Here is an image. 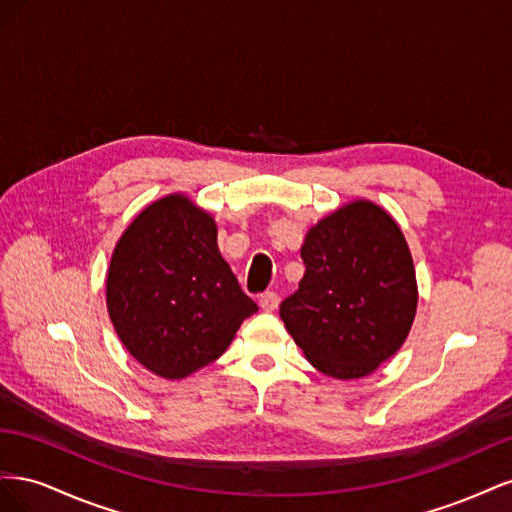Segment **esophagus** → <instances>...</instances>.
I'll use <instances>...</instances> for the list:
<instances>
[{
  "label": "esophagus",
  "mask_w": 512,
  "mask_h": 512,
  "mask_svg": "<svg viewBox=\"0 0 512 512\" xmlns=\"http://www.w3.org/2000/svg\"><path fill=\"white\" fill-rule=\"evenodd\" d=\"M258 305L265 309V312H275L277 305H280V297H277L275 292H262L258 299Z\"/></svg>",
  "instance_id": "obj_1"
}]
</instances>
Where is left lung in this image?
Wrapping results in <instances>:
<instances>
[{
    "label": "left lung",
    "mask_w": 512,
    "mask_h": 512,
    "mask_svg": "<svg viewBox=\"0 0 512 512\" xmlns=\"http://www.w3.org/2000/svg\"><path fill=\"white\" fill-rule=\"evenodd\" d=\"M299 290L280 316L305 359L337 380L365 378L401 348L418 305L408 241L393 215L354 198L307 230Z\"/></svg>",
    "instance_id": "obj_1"
}]
</instances>
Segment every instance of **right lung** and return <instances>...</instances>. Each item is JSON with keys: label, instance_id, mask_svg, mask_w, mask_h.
<instances>
[{"label": "right lung", "instance_id": "obj_1", "mask_svg": "<svg viewBox=\"0 0 512 512\" xmlns=\"http://www.w3.org/2000/svg\"><path fill=\"white\" fill-rule=\"evenodd\" d=\"M106 309L138 363L181 380L220 359L258 305L222 258L213 215L175 192L123 230L108 265Z\"/></svg>", "mask_w": 512, "mask_h": 512}]
</instances>
